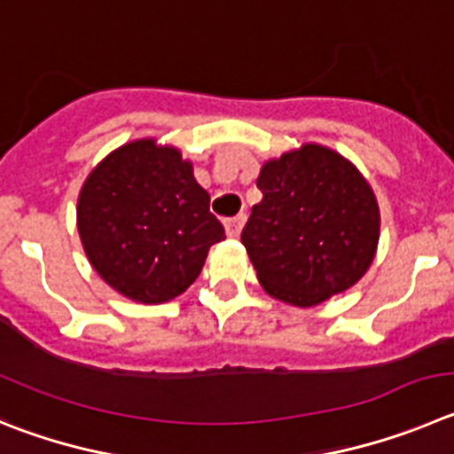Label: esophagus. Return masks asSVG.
Segmentation results:
<instances>
[{
  "mask_svg": "<svg viewBox=\"0 0 454 454\" xmlns=\"http://www.w3.org/2000/svg\"><path fill=\"white\" fill-rule=\"evenodd\" d=\"M244 222H247V217H244V215H237V217L226 219V235L228 237H239Z\"/></svg>",
  "mask_w": 454,
  "mask_h": 454,
  "instance_id": "34e87169",
  "label": "esophagus"
}]
</instances>
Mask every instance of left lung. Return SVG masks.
<instances>
[{"label": "left lung", "mask_w": 454, "mask_h": 454, "mask_svg": "<svg viewBox=\"0 0 454 454\" xmlns=\"http://www.w3.org/2000/svg\"><path fill=\"white\" fill-rule=\"evenodd\" d=\"M242 244L257 283L294 308H314L362 280L380 242V206L346 156L303 142L260 167Z\"/></svg>", "instance_id": "left-lung-1"}]
</instances>
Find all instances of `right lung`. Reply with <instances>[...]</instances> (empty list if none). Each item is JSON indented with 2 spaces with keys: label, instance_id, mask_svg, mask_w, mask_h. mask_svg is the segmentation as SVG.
<instances>
[{
  "label": "right lung",
  "instance_id": "add662e5",
  "mask_svg": "<svg viewBox=\"0 0 454 454\" xmlns=\"http://www.w3.org/2000/svg\"><path fill=\"white\" fill-rule=\"evenodd\" d=\"M85 257L104 283L145 305L181 296L226 239L210 194L174 145L137 137L92 167L76 201Z\"/></svg>",
  "mask_w": 454,
  "mask_h": 454
}]
</instances>
